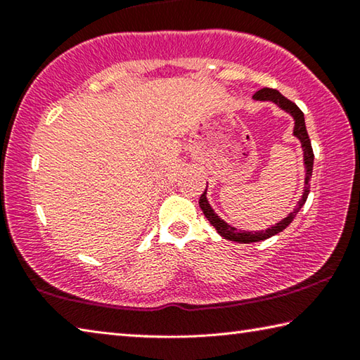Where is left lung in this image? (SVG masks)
I'll return each instance as SVG.
<instances>
[{
    "label": "left lung",
    "instance_id": "left-lung-1",
    "mask_svg": "<svg viewBox=\"0 0 360 360\" xmlns=\"http://www.w3.org/2000/svg\"><path fill=\"white\" fill-rule=\"evenodd\" d=\"M252 98L255 101H271V103H275L278 108H281L283 111L290 114L292 119H294V136L298 139V141H300L302 149H303L304 187H303L302 198L298 200V203L294 208V211L289 212V214L285 216L283 221H279L278 224L273 225V227L266 229V230H257V231L238 230V229H235L233 225H230L225 221H222V219L216 214L214 210L211 208L208 198H206V191H205L202 197H200V202H198L205 217L208 219L212 227L217 230L219 235L224 236L225 240L236 241V243H255V241L266 240V238H270V236L279 233V231H283L285 227H288V225L292 221H294L297 212L302 210V206L304 205V202H307L308 193H309V179H311V174H313L314 154H313L311 141H309V136H308V131H307V125H304V115L300 111V108H298L295 103H292L290 100L285 98V96H283L275 89H266V87L262 89V90H259V92L254 94ZM206 188H208V187H206Z\"/></svg>",
    "mask_w": 360,
    "mask_h": 360
}]
</instances>
